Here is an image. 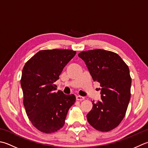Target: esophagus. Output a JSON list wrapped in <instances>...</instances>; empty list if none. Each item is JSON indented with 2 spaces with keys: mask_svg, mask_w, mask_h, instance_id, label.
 Listing matches in <instances>:
<instances>
[{
  "mask_svg": "<svg viewBox=\"0 0 148 148\" xmlns=\"http://www.w3.org/2000/svg\"><path fill=\"white\" fill-rule=\"evenodd\" d=\"M85 99V97H82V96H80V95H77L76 96V100L77 101H83Z\"/></svg>",
  "mask_w": 148,
  "mask_h": 148,
  "instance_id": "obj_1",
  "label": "esophagus"
}]
</instances>
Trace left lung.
<instances>
[{"label":"left lung","mask_w":148,"mask_h":148,"mask_svg":"<svg viewBox=\"0 0 148 148\" xmlns=\"http://www.w3.org/2000/svg\"><path fill=\"white\" fill-rule=\"evenodd\" d=\"M78 56L101 87V100L92 101L93 106L86 115L88 122L101 132L114 130L125 116L131 97L128 66L117 53L103 49L82 51Z\"/></svg>","instance_id":"8db88e82"}]
</instances>
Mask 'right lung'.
<instances>
[{
  "label": "right lung",
  "instance_id": "add662e5",
  "mask_svg": "<svg viewBox=\"0 0 148 148\" xmlns=\"http://www.w3.org/2000/svg\"><path fill=\"white\" fill-rule=\"evenodd\" d=\"M76 54L71 49L40 51L23 68L20 84L25 112L32 124L45 134L56 132L64 126L69 110L76 101L73 94L54 92V84Z\"/></svg>",
  "mask_w": 148,
  "mask_h": 148
}]
</instances>
